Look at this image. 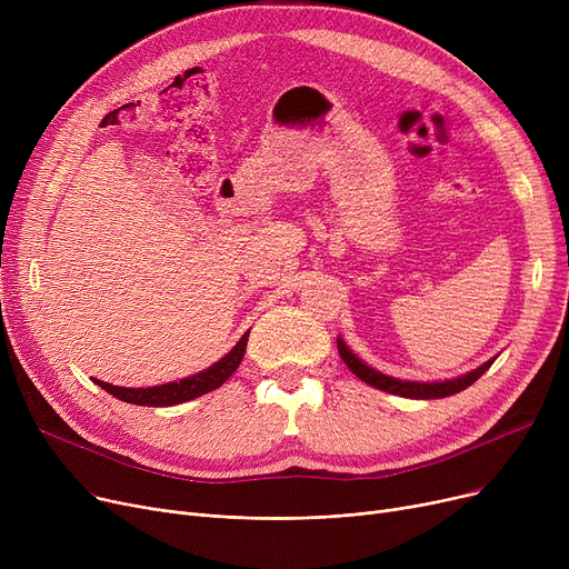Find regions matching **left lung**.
Masks as SVG:
<instances>
[{
  "instance_id": "1",
  "label": "left lung",
  "mask_w": 569,
  "mask_h": 569,
  "mask_svg": "<svg viewBox=\"0 0 569 569\" xmlns=\"http://www.w3.org/2000/svg\"><path fill=\"white\" fill-rule=\"evenodd\" d=\"M337 346H339V355L341 360L346 362V367L360 378L365 380L367 385L371 387H378V390L382 392H390V395H397V397H406V399H442V397H452L461 390H466V387H470L477 378H480L491 365L493 360L485 362L482 367H477L459 378H452V380H440V382H417V380H401V378H392V376H385L376 369H371L369 365H365L360 357H357L346 343L343 339L339 337L337 339Z\"/></svg>"
}]
</instances>
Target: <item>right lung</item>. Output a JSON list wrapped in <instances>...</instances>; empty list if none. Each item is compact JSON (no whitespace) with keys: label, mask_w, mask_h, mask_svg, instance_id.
Returning <instances> with one entry per match:
<instances>
[{"label":"right lung","mask_w":569,"mask_h":569,"mask_svg":"<svg viewBox=\"0 0 569 569\" xmlns=\"http://www.w3.org/2000/svg\"><path fill=\"white\" fill-rule=\"evenodd\" d=\"M247 341H249V332L242 339H239L237 346L226 357H221L219 362H214L212 367L196 373V376L174 380V382L154 385V387H138V390H136V387H117V385H110V382H103V380H97V378H94V382L101 387V390L112 395L114 399L127 401V403L154 406V408L177 406V403L191 401L196 397H202L207 392L217 390V387H221L237 371L239 362H242L244 350H247Z\"/></svg>","instance_id":"obj_1"}]
</instances>
